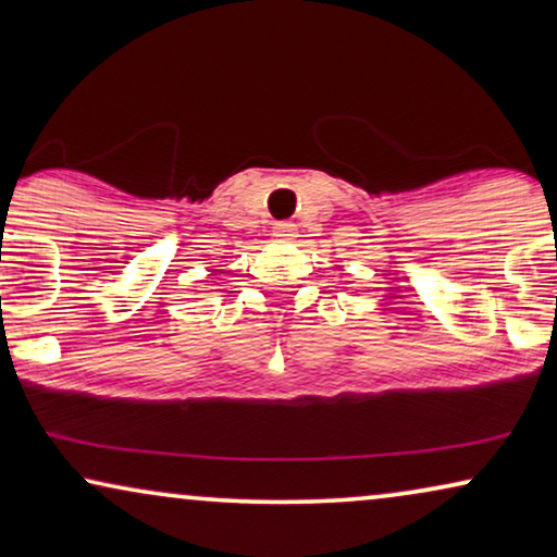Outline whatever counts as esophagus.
Returning <instances> with one entry per match:
<instances>
[{
    "label": "esophagus",
    "mask_w": 557,
    "mask_h": 557,
    "mask_svg": "<svg viewBox=\"0 0 557 557\" xmlns=\"http://www.w3.org/2000/svg\"><path fill=\"white\" fill-rule=\"evenodd\" d=\"M273 238L278 240H294L296 238V225L294 223H276L273 225Z\"/></svg>",
    "instance_id": "1"
}]
</instances>
